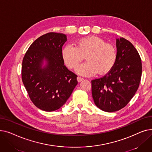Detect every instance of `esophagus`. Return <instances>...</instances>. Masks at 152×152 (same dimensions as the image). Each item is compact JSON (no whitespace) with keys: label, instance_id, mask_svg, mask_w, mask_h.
<instances>
[{"label":"esophagus","instance_id":"1","mask_svg":"<svg viewBox=\"0 0 152 152\" xmlns=\"http://www.w3.org/2000/svg\"><path fill=\"white\" fill-rule=\"evenodd\" d=\"M84 78H83V77H79V76H78L77 77V81L79 82V83H80V82H81V81H83V80H84Z\"/></svg>","mask_w":152,"mask_h":152}]
</instances>
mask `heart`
Listing matches in <instances>:
<instances>
[{"label": "heart", "mask_w": 152, "mask_h": 152, "mask_svg": "<svg viewBox=\"0 0 152 152\" xmlns=\"http://www.w3.org/2000/svg\"><path fill=\"white\" fill-rule=\"evenodd\" d=\"M61 57L65 65L75 69L84 57L87 61L76 68V73L85 76L98 73L106 75L112 69L117 58L115 47L106 43L104 39L96 36H89L78 39L75 47L66 45L61 51Z\"/></svg>", "instance_id": "heart-1"}]
</instances>
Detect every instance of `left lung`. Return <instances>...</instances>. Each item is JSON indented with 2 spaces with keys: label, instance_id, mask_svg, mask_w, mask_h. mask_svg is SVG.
Segmentation results:
<instances>
[{
  "label": "left lung",
  "instance_id": "1",
  "mask_svg": "<svg viewBox=\"0 0 152 152\" xmlns=\"http://www.w3.org/2000/svg\"><path fill=\"white\" fill-rule=\"evenodd\" d=\"M117 58L109 73L92 80L95 104L107 112L124 108L137 92L142 76V61L134 46L127 39H116Z\"/></svg>",
  "mask_w": 152,
  "mask_h": 152
}]
</instances>
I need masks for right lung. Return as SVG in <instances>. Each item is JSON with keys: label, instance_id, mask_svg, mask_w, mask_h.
Listing matches in <instances>:
<instances>
[{"label": "right lung", "instance_id": "obj_1", "mask_svg": "<svg viewBox=\"0 0 152 152\" xmlns=\"http://www.w3.org/2000/svg\"><path fill=\"white\" fill-rule=\"evenodd\" d=\"M66 41L62 33L44 34L29 46L23 59V83L34 105L45 111L61 107L77 84V76L64 65L61 57ZM44 59L47 64L42 68Z\"/></svg>", "mask_w": 152, "mask_h": 152}]
</instances>
